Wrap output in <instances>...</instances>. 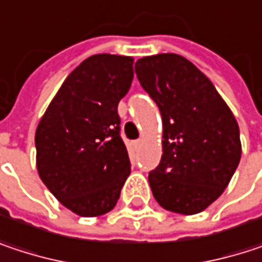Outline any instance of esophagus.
<instances>
[{
    "mask_svg": "<svg viewBox=\"0 0 262 262\" xmlns=\"http://www.w3.org/2000/svg\"><path fill=\"white\" fill-rule=\"evenodd\" d=\"M132 145H133V148H138V147L141 145V139H135V141H132Z\"/></svg>",
    "mask_w": 262,
    "mask_h": 262,
    "instance_id": "esophagus-1",
    "label": "esophagus"
}]
</instances>
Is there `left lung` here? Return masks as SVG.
I'll return each mask as SVG.
<instances>
[{
	"instance_id": "8db88e82",
	"label": "left lung",
	"mask_w": 262,
	"mask_h": 262,
	"mask_svg": "<svg viewBox=\"0 0 262 262\" xmlns=\"http://www.w3.org/2000/svg\"><path fill=\"white\" fill-rule=\"evenodd\" d=\"M142 89L162 115V158L148 173L156 202L191 215L215 202L239 158V129L211 80L179 54H156L135 63Z\"/></svg>"
}]
</instances>
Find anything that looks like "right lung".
I'll list each match as a JSON object with an SVG mask.
<instances>
[{"mask_svg":"<svg viewBox=\"0 0 262 262\" xmlns=\"http://www.w3.org/2000/svg\"><path fill=\"white\" fill-rule=\"evenodd\" d=\"M133 59L95 54L67 77L36 129L42 182L81 217L109 212L130 174L118 103L129 92Z\"/></svg>","mask_w":262,"mask_h":262,"instance_id":"1","label":"right lung"}]
</instances>
